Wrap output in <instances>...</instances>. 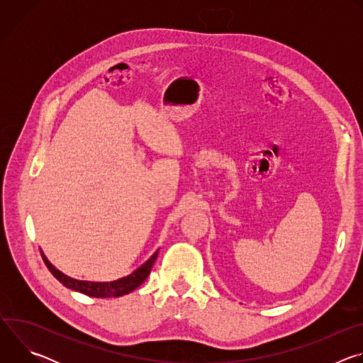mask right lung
<instances>
[{"instance_id":"add662e5","label":"right lung","mask_w":363,"mask_h":363,"mask_svg":"<svg viewBox=\"0 0 363 363\" xmlns=\"http://www.w3.org/2000/svg\"><path fill=\"white\" fill-rule=\"evenodd\" d=\"M41 257H43L47 269L50 270V273L53 274L63 286H66L72 290L80 291L90 297H121V296H125V294L133 291L146 280V277L149 276V273L152 270L155 260H157L158 251L155 252L143 266H140L132 274H129L121 280L111 281V283H94V281H82V280L70 279V277L65 276L62 272H59L55 266H51V263L47 260L43 252H41Z\"/></svg>"}]
</instances>
